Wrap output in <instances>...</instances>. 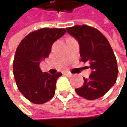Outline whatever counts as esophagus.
I'll list each match as a JSON object with an SVG mask.
<instances>
[{
	"mask_svg": "<svg viewBox=\"0 0 127 127\" xmlns=\"http://www.w3.org/2000/svg\"><path fill=\"white\" fill-rule=\"evenodd\" d=\"M64 75H66V76H68V77L72 76V73H70V72H67H67H64Z\"/></svg>",
	"mask_w": 127,
	"mask_h": 127,
	"instance_id": "34e87169",
	"label": "esophagus"
}]
</instances>
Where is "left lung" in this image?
<instances>
[{"instance_id": "1", "label": "left lung", "mask_w": 127, "mask_h": 127, "mask_svg": "<svg viewBox=\"0 0 127 127\" xmlns=\"http://www.w3.org/2000/svg\"><path fill=\"white\" fill-rule=\"evenodd\" d=\"M67 32L79 44L81 61L90 63L92 70L89 78L84 77V85L75 90L88 100L103 96L115 85L118 68L113 51L98 29L87 25L66 28Z\"/></svg>"}]
</instances>
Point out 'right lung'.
I'll list each match as a JSON object with an SVG mask.
<instances>
[{
  "instance_id": "add662e5",
  "label": "right lung",
  "mask_w": 127,
  "mask_h": 127,
  "mask_svg": "<svg viewBox=\"0 0 127 127\" xmlns=\"http://www.w3.org/2000/svg\"><path fill=\"white\" fill-rule=\"evenodd\" d=\"M64 29H41L29 34L19 44L13 62V73L20 92L34 104H44L55 93L61 73L42 72L39 63L48 57L53 43L65 34Z\"/></svg>"
}]
</instances>
